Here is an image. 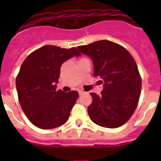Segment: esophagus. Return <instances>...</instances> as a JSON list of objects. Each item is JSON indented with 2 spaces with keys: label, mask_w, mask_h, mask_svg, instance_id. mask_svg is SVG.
I'll use <instances>...</instances> for the list:
<instances>
[{
  "label": "esophagus",
  "mask_w": 161,
  "mask_h": 161,
  "mask_svg": "<svg viewBox=\"0 0 161 161\" xmlns=\"http://www.w3.org/2000/svg\"><path fill=\"white\" fill-rule=\"evenodd\" d=\"M78 93H79L80 95H82V94H84V93H85V92H84L83 90H78Z\"/></svg>",
  "instance_id": "34e87169"
}]
</instances>
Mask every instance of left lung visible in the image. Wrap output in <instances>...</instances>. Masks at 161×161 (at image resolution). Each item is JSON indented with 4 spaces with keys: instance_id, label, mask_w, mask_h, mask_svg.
<instances>
[{
    "instance_id": "1",
    "label": "left lung",
    "mask_w": 161,
    "mask_h": 161,
    "mask_svg": "<svg viewBox=\"0 0 161 161\" xmlns=\"http://www.w3.org/2000/svg\"><path fill=\"white\" fill-rule=\"evenodd\" d=\"M77 50L93 60V75L102 79L100 95L91 93L89 118L98 126L116 128L133 114L141 92V78L132 55L122 46L100 40L80 46Z\"/></svg>"
}]
</instances>
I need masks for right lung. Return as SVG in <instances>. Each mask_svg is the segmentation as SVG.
<instances>
[{
	"label": "right lung",
	"mask_w": 161,
	"mask_h": 161,
	"mask_svg": "<svg viewBox=\"0 0 161 161\" xmlns=\"http://www.w3.org/2000/svg\"><path fill=\"white\" fill-rule=\"evenodd\" d=\"M73 56H80L75 47H42L28 55L16 79L20 105L32 124L52 129L64 124L77 100L78 93L56 91L61 65Z\"/></svg>",
	"instance_id": "add662e5"
}]
</instances>
